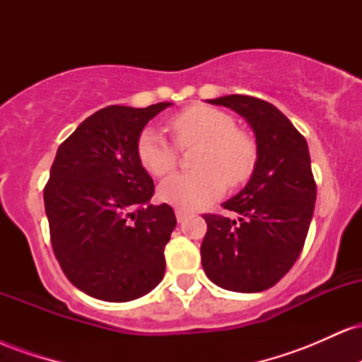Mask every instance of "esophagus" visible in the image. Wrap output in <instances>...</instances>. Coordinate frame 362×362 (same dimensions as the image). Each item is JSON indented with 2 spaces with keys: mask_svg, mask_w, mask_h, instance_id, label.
<instances>
[{
  "mask_svg": "<svg viewBox=\"0 0 362 362\" xmlns=\"http://www.w3.org/2000/svg\"><path fill=\"white\" fill-rule=\"evenodd\" d=\"M175 216H177V221L182 223V221H185L187 216H189V213H187L185 209H180V207H177V209H175Z\"/></svg>",
  "mask_w": 362,
  "mask_h": 362,
  "instance_id": "34e87169",
  "label": "esophagus"
}]
</instances>
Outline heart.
<instances>
[{
    "label": "heart",
    "mask_w": 362,
    "mask_h": 362,
    "mask_svg": "<svg viewBox=\"0 0 362 362\" xmlns=\"http://www.w3.org/2000/svg\"><path fill=\"white\" fill-rule=\"evenodd\" d=\"M175 144L180 149L199 146L192 173L168 178L160 187V197L180 209L204 207L230 185L248 180L257 165V144L247 132L236 129L226 112L207 105H194L170 120ZM155 129H144L138 139V158L158 178L167 177L178 163V149Z\"/></svg>",
    "instance_id": "obj_1"
}]
</instances>
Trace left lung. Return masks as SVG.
<instances>
[{"instance_id": "obj_1", "label": "left lung", "mask_w": 362, "mask_h": 362, "mask_svg": "<svg viewBox=\"0 0 362 362\" xmlns=\"http://www.w3.org/2000/svg\"><path fill=\"white\" fill-rule=\"evenodd\" d=\"M207 102L247 119L257 138V165L242 192L223 204L238 219L202 216V267L219 288L259 293L289 272L308 235L317 199L308 144L272 103L248 95Z\"/></svg>"}]
</instances>
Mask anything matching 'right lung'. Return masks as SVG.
Returning a JSON list of instances; mask_svg holds the SVG:
<instances>
[{
    "instance_id": "add662e5",
    "label": "right lung",
    "mask_w": 362,
    "mask_h": 362,
    "mask_svg": "<svg viewBox=\"0 0 362 362\" xmlns=\"http://www.w3.org/2000/svg\"><path fill=\"white\" fill-rule=\"evenodd\" d=\"M168 105H109L57 148L44 187L52 250L69 282L97 300H136L163 279L177 219L168 204L149 202L155 184L136 146Z\"/></svg>"
}]
</instances>
